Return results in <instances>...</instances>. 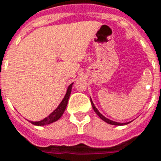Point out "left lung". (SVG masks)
Returning <instances> with one entry per match:
<instances>
[{"instance_id": "1", "label": "left lung", "mask_w": 161, "mask_h": 161, "mask_svg": "<svg viewBox=\"0 0 161 161\" xmlns=\"http://www.w3.org/2000/svg\"><path fill=\"white\" fill-rule=\"evenodd\" d=\"M90 102H91V105H92V108L94 109V111L96 112V114L102 119L104 122H106V123H108L109 125H127V124H129V122L128 123H117V122H114V121L110 120V119H108L107 117H105L102 114H100L99 113V111L97 110V108L95 107V105H94V103L92 101V99H91V97H90Z\"/></svg>"}]
</instances>
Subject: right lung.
<instances>
[{
	"label": "right lung",
	"mask_w": 161,
	"mask_h": 161,
	"mask_svg": "<svg viewBox=\"0 0 161 161\" xmlns=\"http://www.w3.org/2000/svg\"><path fill=\"white\" fill-rule=\"evenodd\" d=\"M72 85H73V82L69 85L64 97L63 98V100H62L61 103L59 104L58 107L55 108L48 116L45 117L44 119H42V120L40 121H36V122H35V121H29V122H30L31 124L35 125L42 126V125H47L52 124L53 122H56L57 120H59V119L61 118V116L63 115V114L64 113L65 109H66L67 104H68V100H69V97H70V95H71Z\"/></svg>",
	"instance_id": "obj_1"
}]
</instances>
